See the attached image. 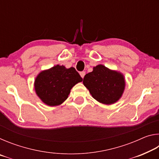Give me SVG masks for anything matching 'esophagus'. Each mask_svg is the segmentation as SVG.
<instances>
[{"label":"esophagus","mask_w":159,"mask_h":159,"mask_svg":"<svg viewBox=\"0 0 159 159\" xmlns=\"http://www.w3.org/2000/svg\"><path fill=\"white\" fill-rule=\"evenodd\" d=\"M80 76H81L83 79V78H84V76L85 75V71H81V72H80Z\"/></svg>","instance_id":"obj_1"}]
</instances>
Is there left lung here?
I'll list each match as a JSON object with an SVG mask.
<instances>
[{
	"label": "left lung",
	"mask_w": 159,
	"mask_h": 159,
	"mask_svg": "<svg viewBox=\"0 0 159 159\" xmlns=\"http://www.w3.org/2000/svg\"><path fill=\"white\" fill-rule=\"evenodd\" d=\"M83 83L93 98L104 104L116 102L121 98L125 86L121 73L102 64L93 67V71L83 78Z\"/></svg>",
	"instance_id": "1"
}]
</instances>
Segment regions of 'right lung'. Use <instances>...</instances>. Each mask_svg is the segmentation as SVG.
Listing matches in <instances>:
<instances>
[{"label": "right lung", "instance_id": "add662e5", "mask_svg": "<svg viewBox=\"0 0 159 159\" xmlns=\"http://www.w3.org/2000/svg\"><path fill=\"white\" fill-rule=\"evenodd\" d=\"M83 79L74 67L56 65L42 71L35 79L36 95L48 106L60 105L68 98L71 89Z\"/></svg>", "mask_w": 159, "mask_h": 159}]
</instances>
